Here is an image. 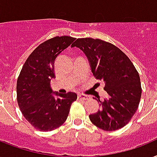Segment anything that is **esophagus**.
<instances>
[{
  "mask_svg": "<svg viewBox=\"0 0 157 157\" xmlns=\"http://www.w3.org/2000/svg\"><path fill=\"white\" fill-rule=\"evenodd\" d=\"M78 99H82V100H87V99H88V97L83 95V94H78Z\"/></svg>",
  "mask_w": 157,
  "mask_h": 157,
  "instance_id": "obj_1",
  "label": "esophagus"
}]
</instances>
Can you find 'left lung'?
Here are the masks:
<instances>
[{"label": "left lung", "instance_id": "obj_1", "mask_svg": "<svg viewBox=\"0 0 157 157\" xmlns=\"http://www.w3.org/2000/svg\"><path fill=\"white\" fill-rule=\"evenodd\" d=\"M72 47L84 52L92 74L105 82L108 98L90 120L105 131L117 130L127 124L140 102L142 87L138 71L126 55L110 42L91 37L78 38Z\"/></svg>", "mask_w": 157, "mask_h": 157}]
</instances>
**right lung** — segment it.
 Returning a JSON list of instances; mask_svg holds the SVG:
<instances>
[{"label": "right lung", "mask_w": 157, "mask_h": 157, "mask_svg": "<svg viewBox=\"0 0 157 157\" xmlns=\"http://www.w3.org/2000/svg\"><path fill=\"white\" fill-rule=\"evenodd\" d=\"M75 39L62 36L42 42L28 57L19 75L18 105L24 118L40 131L54 130L63 124L77 99L75 92H53L50 84L55 78L56 59Z\"/></svg>", "instance_id": "right-lung-1"}]
</instances>
